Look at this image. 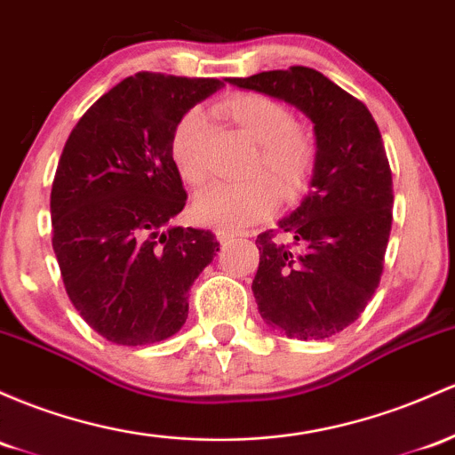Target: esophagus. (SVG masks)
I'll return each instance as SVG.
<instances>
[{"label":"esophagus","instance_id":"1","mask_svg":"<svg viewBox=\"0 0 455 455\" xmlns=\"http://www.w3.org/2000/svg\"><path fill=\"white\" fill-rule=\"evenodd\" d=\"M216 235H218V242H220V243H228V242H233V239H235V237H242V233H233V231H218Z\"/></svg>","mask_w":455,"mask_h":455}]
</instances>
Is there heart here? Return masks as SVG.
Wrapping results in <instances>:
<instances>
[{
    "label": "heart",
    "mask_w": 455,
    "mask_h": 455,
    "mask_svg": "<svg viewBox=\"0 0 455 455\" xmlns=\"http://www.w3.org/2000/svg\"><path fill=\"white\" fill-rule=\"evenodd\" d=\"M218 112L242 136L257 144V162L252 174H267L284 194H296L315 166V140L296 124L291 109L276 99L257 92H242L224 99ZM204 116L198 109L183 114L174 124L171 157L179 177L189 186H198L207 177L203 162ZM276 207V189L266 177L246 183H213L196 194L194 218L218 231H239L266 218Z\"/></svg>",
    "instance_id": "1"
}]
</instances>
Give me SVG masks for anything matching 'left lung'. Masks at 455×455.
<instances>
[{
  "label": "left lung",
  "mask_w": 455,
  "mask_h": 455,
  "mask_svg": "<svg viewBox=\"0 0 455 455\" xmlns=\"http://www.w3.org/2000/svg\"><path fill=\"white\" fill-rule=\"evenodd\" d=\"M231 86L267 94L311 118L308 192L278 231L257 237L252 293L267 326L289 339H328L356 322L380 283L393 222V179L365 103L315 68L291 67Z\"/></svg>",
  "instance_id": "left-lung-1"
}]
</instances>
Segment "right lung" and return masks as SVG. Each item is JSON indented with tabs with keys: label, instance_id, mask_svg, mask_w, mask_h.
Segmentation results:
<instances>
[{
	"label": "right lung",
	"instance_id": "add662e5",
	"mask_svg": "<svg viewBox=\"0 0 455 455\" xmlns=\"http://www.w3.org/2000/svg\"><path fill=\"white\" fill-rule=\"evenodd\" d=\"M224 84L162 73L123 79L79 118L52 186L64 287L92 331L148 346L181 331L189 287L220 243L174 227L188 194L171 157L174 124Z\"/></svg>",
	"mask_w": 455,
	"mask_h": 455
}]
</instances>
